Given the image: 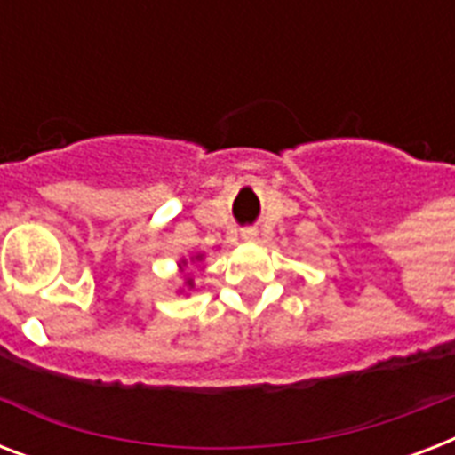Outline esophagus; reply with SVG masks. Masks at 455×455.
I'll return each mask as SVG.
<instances>
[{
    "instance_id": "1",
    "label": "esophagus",
    "mask_w": 455,
    "mask_h": 455,
    "mask_svg": "<svg viewBox=\"0 0 455 455\" xmlns=\"http://www.w3.org/2000/svg\"><path fill=\"white\" fill-rule=\"evenodd\" d=\"M241 235H243V238H245V241H255V238H257V228L255 227L243 228Z\"/></svg>"
}]
</instances>
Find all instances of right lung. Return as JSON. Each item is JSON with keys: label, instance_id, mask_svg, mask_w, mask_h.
<instances>
[{"label": "right lung", "instance_id": "add662e5", "mask_svg": "<svg viewBox=\"0 0 455 455\" xmlns=\"http://www.w3.org/2000/svg\"><path fill=\"white\" fill-rule=\"evenodd\" d=\"M196 259H200V257H196ZM186 264V262H184ZM186 283H188V285H193V281H186Z\"/></svg>", "mask_w": 455, "mask_h": 455}]
</instances>
